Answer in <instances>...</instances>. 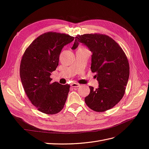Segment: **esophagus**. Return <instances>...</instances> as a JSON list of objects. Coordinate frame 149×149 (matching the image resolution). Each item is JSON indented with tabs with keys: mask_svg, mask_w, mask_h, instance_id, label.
Masks as SVG:
<instances>
[{
	"mask_svg": "<svg viewBox=\"0 0 149 149\" xmlns=\"http://www.w3.org/2000/svg\"><path fill=\"white\" fill-rule=\"evenodd\" d=\"M80 86V85L79 84L77 83H75V82H73L72 84H71V87H79Z\"/></svg>",
	"mask_w": 149,
	"mask_h": 149,
	"instance_id": "34e87169",
	"label": "esophagus"
}]
</instances>
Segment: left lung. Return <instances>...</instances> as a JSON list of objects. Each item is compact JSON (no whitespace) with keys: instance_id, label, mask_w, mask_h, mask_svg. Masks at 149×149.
<instances>
[{"instance_id":"obj_1","label":"left lung","mask_w":149,"mask_h":149,"mask_svg":"<svg viewBox=\"0 0 149 149\" xmlns=\"http://www.w3.org/2000/svg\"><path fill=\"white\" fill-rule=\"evenodd\" d=\"M79 43L92 52L91 69L96 72L99 87L90 86V93L85 98L88 107L95 112H104L113 107L122 99L129 77V64L124 50L108 36L87 33L75 37L72 49Z\"/></svg>"}]
</instances>
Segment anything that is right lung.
<instances>
[{
	"instance_id": "right-lung-1",
	"label": "right lung",
	"mask_w": 149,
	"mask_h": 149,
	"mask_svg": "<svg viewBox=\"0 0 149 149\" xmlns=\"http://www.w3.org/2000/svg\"><path fill=\"white\" fill-rule=\"evenodd\" d=\"M74 40L65 33H44L32 42L21 59L20 77L25 92L42 113L56 114L64 107L70 86L52 83L50 75L58 65L62 48Z\"/></svg>"
}]
</instances>
